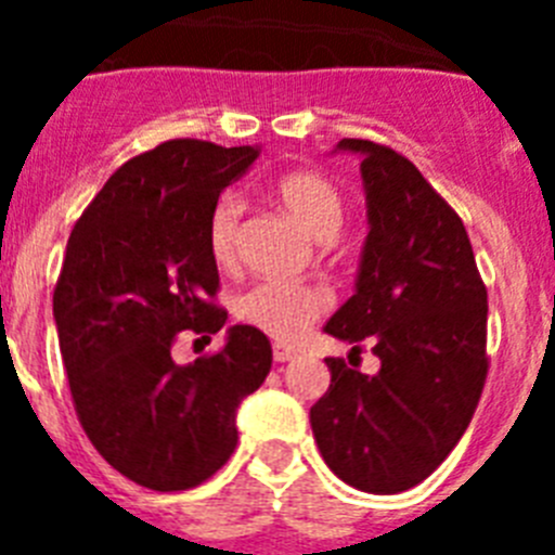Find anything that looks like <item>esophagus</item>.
I'll return each instance as SVG.
<instances>
[{
	"label": "esophagus",
	"mask_w": 555,
	"mask_h": 555,
	"mask_svg": "<svg viewBox=\"0 0 555 555\" xmlns=\"http://www.w3.org/2000/svg\"><path fill=\"white\" fill-rule=\"evenodd\" d=\"M272 358L278 361V364H286V361H294V358H297V350H292V347H283V345H274Z\"/></svg>",
	"instance_id": "obj_1"
}]
</instances>
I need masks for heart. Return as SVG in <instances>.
I'll list each match as a JSON object with an SVG mask.
<instances>
[{"label":"heart","mask_w":555,"mask_h":555,"mask_svg":"<svg viewBox=\"0 0 555 555\" xmlns=\"http://www.w3.org/2000/svg\"><path fill=\"white\" fill-rule=\"evenodd\" d=\"M274 197L308 235L327 242L345 222V197L320 171H288L274 180ZM242 199L224 194L208 214V249L219 267H230L238 255ZM331 308L325 288L311 283L261 281L235 300L238 320L269 333L278 341H294Z\"/></svg>","instance_id":"obj_1"}]
</instances>
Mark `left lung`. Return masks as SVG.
<instances>
[{"instance_id":"1","label":"left lung","mask_w":555,"mask_h":555,"mask_svg":"<svg viewBox=\"0 0 555 555\" xmlns=\"http://www.w3.org/2000/svg\"><path fill=\"white\" fill-rule=\"evenodd\" d=\"M366 233L356 294L325 325L352 352L380 358L364 375L325 358L331 386L313 403V439L338 478L370 494L423 483L467 430L487 384V286L461 217L405 155L364 139ZM350 352V356H352Z\"/></svg>"}]
</instances>
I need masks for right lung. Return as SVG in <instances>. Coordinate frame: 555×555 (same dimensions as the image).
I'll use <instances>...</instances> for the list:
<instances>
[{
  "mask_svg": "<svg viewBox=\"0 0 555 555\" xmlns=\"http://www.w3.org/2000/svg\"><path fill=\"white\" fill-rule=\"evenodd\" d=\"M255 146L175 139L113 171L68 235L52 311L77 420L102 459L155 492L194 489L233 455L235 409L272 370L258 327L175 364L183 331L210 341L228 311L208 214Z\"/></svg>",
  "mask_w": 555,
  "mask_h": 555,
  "instance_id": "1",
  "label": "right lung"
}]
</instances>
